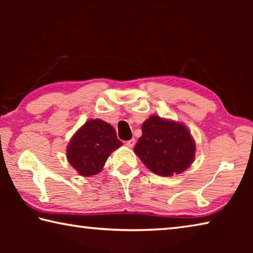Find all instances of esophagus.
Instances as JSON below:
<instances>
[{
  "label": "esophagus",
  "mask_w": 253,
  "mask_h": 253,
  "mask_svg": "<svg viewBox=\"0 0 253 253\" xmlns=\"http://www.w3.org/2000/svg\"><path fill=\"white\" fill-rule=\"evenodd\" d=\"M135 143H136V140L134 139V138H131V139H129V140H127V142L125 143V145L127 147H129V148H131V147H134V145H135Z\"/></svg>",
  "instance_id": "34e87169"
}]
</instances>
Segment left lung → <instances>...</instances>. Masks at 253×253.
<instances>
[{
  "instance_id": "obj_1",
  "label": "left lung",
  "mask_w": 253,
  "mask_h": 253,
  "mask_svg": "<svg viewBox=\"0 0 253 253\" xmlns=\"http://www.w3.org/2000/svg\"><path fill=\"white\" fill-rule=\"evenodd\" d=\"M142 131L134 152L153 173L172 176L193 163L195 143L183 124L152 116L144 122Z\"/></svg>"
}]
</instances>
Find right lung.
<instances>
[{"mask_svg": "<svg viewBox=\"0 0 253 253\" xmlns=\"http://www.w3.org/2000/svg\"><path fill=\"white\" fill-rule=\"evenodd\" d=\"M122 145L113 126L90 119L71 138L67 158L81 176H91L100 172L108 156Z\"/></svg>", "mask_w": 253, "mask_h": 253, "instance_id": "right-lung-1", "label": "right lung"}]
</instances>
